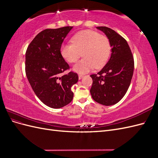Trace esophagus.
<instances>
[{
	"label": "esophagus",
	"instance_id": "34e87169",
	"mask_svg": "<svg viewBox=\"0 0 158 158\" xmlns=\"http://www.w3.org/2000/svg\"><path fill=\"white\" fill-rule=\"evenodd\" d=\"M83 75H82V74H79L78 75V78H79V80H81V79H82V78H83Z\"/></svg>",
	"mask_w": 158,
	"mask_h": 158
}]
</instances>
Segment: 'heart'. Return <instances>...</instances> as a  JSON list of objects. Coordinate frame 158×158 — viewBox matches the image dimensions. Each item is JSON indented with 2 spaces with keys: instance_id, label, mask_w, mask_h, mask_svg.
<instances>
[{
  "instance_id": "1",
  "label": "heart",
  "mask_w": 158,
  "mask_h": 158,
  "mask_svg": "<svg viewBox=\"0 0 158 158\" xmlns=\"http://www.w3.org/2000/svg\"><path fill=\"white\" fill-rule=\"evenodd\" d=\"M72 44H63L60 53L70 63L78 60L82 52L84 58L76 64L73 69L79 73L102 68L107 63L111 52L109 38L92 30L81 31L71 38Z\"/></svg>"
}]
</instances>
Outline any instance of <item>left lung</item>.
I'll return each instance as SVG.
<instances>
[{
    "instance_id": "1",
    "label": "left lung",
    "mask_w": 158,
    "mask_h": 158,
    "mask_svg": "<svg viewBox=\"0 0 158 158\" xmlns=\"http://www.w3.org/2000/svg\"><path fill=\"white\" fill-rule=\"evenodd\" d=\"M111 42V55L98 73L90 75L93 80L90 93L94 101L103 106L116 104L124 97L130 86L135 62L125 38L106 26L97 27Z\"/></svg>"
}]
</instances>
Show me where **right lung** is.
Returning a JSON list of instances; mask_svg holds the SVG:
<instances>
[{
  "mask_svg": "<svg viewBox=\"0 0 158 158\" xmlns=\"http://www.w3.org/2000/svg\"><path fill=\"white\" fill-rule=\"evenodd\" d=\"M72 28L44 30L34 37L26 50L27 80L37 98L51 108H61L72 102L74 94L71 87L78 80L77 73L72 71L60 76L70 69L60 53V47Z\"/></svg>",
  "mask_w": 158,
  "mask_h": 158,
  "instance_id": "right-lung-1",
  "label": "right lung"
}]
</instances>
